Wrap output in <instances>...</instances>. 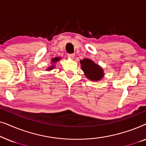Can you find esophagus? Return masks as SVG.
<instances>
[{
  "label": "esophagus",
  "mask_w": 146,
  "mask_h": 146,
  "mask_svg": "<svg viewBox=\"0 0 146 146\" xmlns=\"http://www.w3.org/2000/svg\"><path fill=\"white\" fill-rule=\"evenodd\" d=\"M74 54H68V57L69 58H71V59H74Z\"/></svg>",
  "instance_id": "1"
}]
</instances>
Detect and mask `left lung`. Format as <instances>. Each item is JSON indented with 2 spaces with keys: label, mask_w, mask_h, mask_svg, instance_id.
<instances>
[{
  "label": "left lung",
  "mask_w": 146,
  "mask_h": 146,
  "mask_svg": "<svg viewBox=\"0 0 146 146\" xmlns=\"http://www.w3.org/2000/svg\"><path fill=\"white\" fill-rule=\"evenodd\" d=\"M80 63L81 64V68L88 79L98 82L104 76V72L102 68L92 60L84 58L81 60Z\"/></svg>",
  "instance_id": "left-lung-1"
}]
</instances>
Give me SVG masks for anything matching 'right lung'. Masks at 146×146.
I'll return each mask as SVG.
<instances>
[{
	"instance_id": "add662e5",
	"label": "right lung",
	"mask_w": 146,
	"mask_h": 146,
	"mask_svg": "<svg viewBox=\"0 0 146 146\" xmlns=\"http://www.w3.org/2000/svg\"><path fill=\"white\" fill-rule=\"evenodd\" d=\"M61 58L60 57H55L54 58L51 59V64L52 65L46 68V70H52L54 69L55 68V63H56L57 62L60 60Z\"/></svg>"
}]
</instances>
